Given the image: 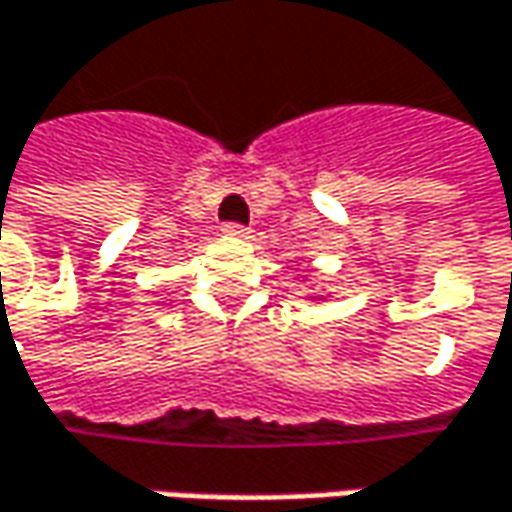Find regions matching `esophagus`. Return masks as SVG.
<instances>
[{"mask_svg":"<svg viewBox=\"0 0 512 512\" xmlns=\"http://www.w3.org/2000/svg\"><path fill=\"white\" fill-rule=\"evenodd\" d=\"M222 234H228V237H249V228L243 222H225Z\"/></svg>","mask_w":512,"mask_h":512,"instance_id":"obj_1","label":"esophagus"}]
</instances>
